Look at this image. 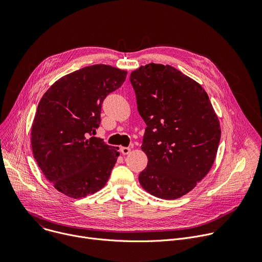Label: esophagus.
<instances>
[{
    "label": "esophagus",
    "instance_id": "1",
    "mask_svg": "<svg viewBox=\"0 0 262 262\" xmlns=\"http://www.w3.org/2000/svg\"><path fill=\"white\" fill-rule=\"evenodd\" d=\"M121 152H122L123 155H128L131 152V149L128 148V147H122L121 148Z\"/></svg>",
    "mask_w": 262,
    "mask_h": 262
}]
</instances>
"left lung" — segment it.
<instances>
[{"label": "left lung", "instance_id": "obj_1", "mask_svg": "<svg viewBox=\"0 0 262 262\" xmlns=\"http://www.w3.org/2000/svg\"><path fill=\"white\" fill-rule=\"evenodd\" d=\"M137 109L147 125L141 149L148 165L143 189L165 200L189 192L210 170L221 126L202 86L170 66L149 63L130 75Z\"/></svg>", "mask_w": 262, "mask_h": 262}]
</instances>
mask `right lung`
I'll list each match as a JSON object with an SVG mask.
<instances>
[{
    "label": "right lung",
    "instance_id": "add662e5",
    "mask_svg": "<svg viewBox=\"0 0 262 262\" xmlns=\"http://www.w3.org/2000/svg\"><path fill=\"white\" fill-rule=\"evenodd\" d=\"M127 72L105 64L83 68L56 81L41 98L31 131L34 158L54 187L74 199L100 190L120 153L92 136L105 98Z\"/></svg>",
    "mask_w": 262,
    "mask_h": 262
}]
</instances>
